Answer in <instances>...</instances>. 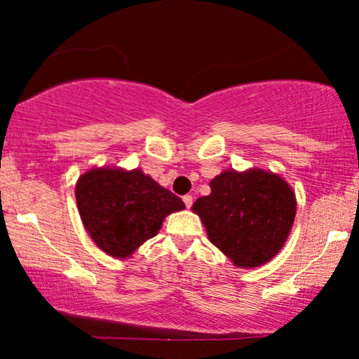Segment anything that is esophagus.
I'll use <instances>...</instances> for the list:
<instances>
[{
  "instance_id": "obj_1",
  "label": "esophagus",
  "mask_w": 359,
  "mask_h": 359,
  "mask_svg": "<svg viewBox=\"0 0 359 359\" xmlns=\"http://www.w3.org/2000/svg\"><path fill=\"white\" fill-rule=\"evenodd\" d=\"M182 199H184V204H185V208H191V205H192V201H194L191 194H187V196H184Z\"/></svg>"
}]
</instances>
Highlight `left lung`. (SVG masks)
Masks as SVG:
<instances>
[{
	"mask_svg": "<svg viewBox=\"0 0 359 359\" xmlns=\"http://www.w3.org/2000/svg\"><path fill=\"white\" fill-rule=\"evenodd\" d=\"M211 194L192 205L208 236L236 266L270 262L285 243L295 217V196L278 175L255 168L226 170L211 180Z\"/></svg>",
	"mask_w": 359,
	"mask_h": 359,
	"instance_id": "1",
	"label": "left lung"
}]
</instances>
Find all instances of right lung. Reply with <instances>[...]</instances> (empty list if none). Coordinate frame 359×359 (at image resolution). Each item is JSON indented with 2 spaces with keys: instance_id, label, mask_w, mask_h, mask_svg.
<instances>
[{
  "instance_id": "obj_1",
  "label": "right lung",
  "mask_w": 359,
  "mask_h": 359,
  "mask_svg": "<svg viewBox=\"0 0 359 359\" xmlns=\"http://www.w3.org/2000/svg\"><path fill=\"white\" fill-rule=\"evenodd\" d=\"M76 199L90 238L116 258L130 257L158 233L167 214L185 208L140 168H93L77 180Z\"/></svg>"
}]
</instances>
